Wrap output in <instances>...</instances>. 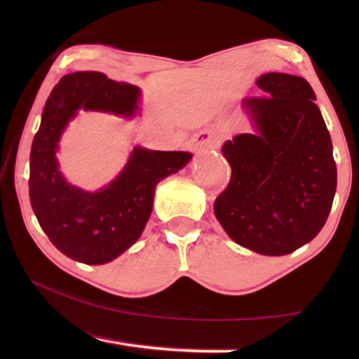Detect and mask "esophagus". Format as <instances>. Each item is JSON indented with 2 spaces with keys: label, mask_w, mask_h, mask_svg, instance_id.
Returning <instances> with one entry per match:
<instances>
[{
  "label": "esophagus",
  "mask_w": 359,
  "mask_h": 359,
  "mask_svg": "<svg viewBox=\"0 0 359 359\" xmlns=\"http://www.w3.org/2000/svg\"><path fill=\"white\" fill-rule=\"evenodd\" d=\"M194 145L198 149H217L220 145V135L217 130L205 129L194 135Z\"/></svg>",
  "instance_id": "1"
}]
</instances>
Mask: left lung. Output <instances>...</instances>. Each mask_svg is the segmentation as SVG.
I'll return each instance as SVG.
<instances>
[{
	"mask_svg": "<svg viewBox=\"0 0 359 359\" xmlns=\"http://www.w3.org/2000/svg\"><path fill=\"white\" fill-rule=\"evenodd\" d=\"M247 97L248 134L225 142L232 175L214 203L233 242L262 255L292 253L320 232L337 191L332 139L307 80L266 73Z\"/></svg>",
	"mask_w": 359,
	"mask_h": 359,
	"instance_id": "8db88e82",
	"label": "left lung"
}]
</instances>
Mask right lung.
<instances>
[{"mask_svg": "<svg viewBox=\"0 0 359 359\" xmlns=\"http://www.w3.org/2000/svg\"><path fill=\"white\" fill-rule=\"evenodd\" d=\"M139 88L100 72L65 75L46 102L32 142L29 198L43 232L68 258L104 264L140 237L154 208L155 186L191 160L186 151H154L137 147L124 171L97 193L68 184L55 151L63 129L78 109L132 116Z\"/></svg>", "mask_w": 359, "mask_h": 359, "instance_id": "obj_1", "label": "right lung"}]
</instances>
